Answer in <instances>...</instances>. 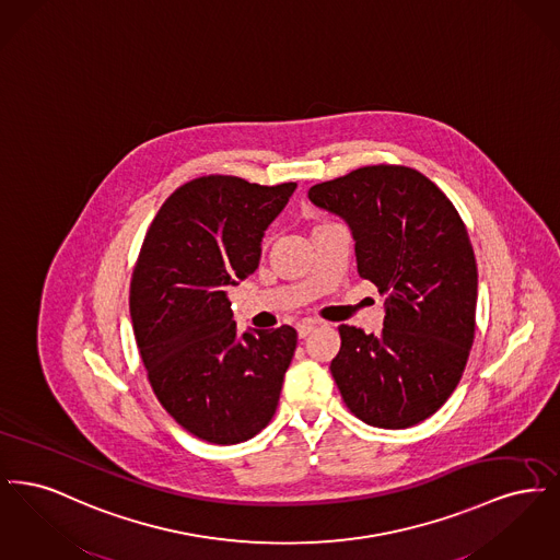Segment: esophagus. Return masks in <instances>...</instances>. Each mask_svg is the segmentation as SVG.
<instances>
[{
	"label": "esophagus",
	"mask_w": 560,
	"mask_h": 560,
	"mask_svg": "<svg viewBox=\"0 0 560 560\" xmlns=\"http://www.w3.org/2000/svg\"><path fill=\"white\" fill-rule=\"evenodd\" d=\"M317 325H319L317 320H302V323L295 327V329H298V336H300V338H306V336H308V334H311V331H313Z\"/></svg>",
	"instance_id": "1"
}]
</instances>
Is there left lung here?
<instances>
[{"instance_id": "obj_1", "label": "left lung", "mask_w": 560, "mask_h": 560, "mask_svg": "<svg viewBox=\"0 0 560 560\" xmlns=\"http://www.w3.org/2000/svg\"><path fill=\"white\" fill-rule=\"evenodd\" d=\"M308 199L352 233L359 277L386 295L380 334L340 325L329 370L365 424L409 428L452 397L475 340L479 272L445 192L402 165L359 167Z\"/></svg>"}]
</instances>
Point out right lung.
I'll list each match as a JSON object with an SVG mask.
<instances>
[{
  "label": "right lung",
  "mask_w": 560,
  "mask_h": 560,
  "mask_svg": "<svg viewBox=\"0 0 560 560\" xmlns=\"http://www.w3.org/2000/svg\"><path fill=\"white\" fill-rule=\"evenodd\" d=\"M293 190L237 176L190 180L161 206L133 268L130 315L153 393L213 445L267 427L292 363L295 329L241 334L229 292L260 265L265 231Z\"/></svg>",
  "instance_id": "right-lung-1"
}]
</instances>
